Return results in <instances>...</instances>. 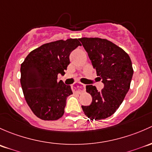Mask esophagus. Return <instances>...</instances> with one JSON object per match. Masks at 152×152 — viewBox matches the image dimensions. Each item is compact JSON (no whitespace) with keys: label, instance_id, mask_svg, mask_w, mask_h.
Returning <instances> with one entry per match:
<instances>
[{"label":"esophagus","instance_id":"1","mask_svg":"<svg viewBox=\"0 0 152 152\" xmlns=\"http://www.w3.org/2000/svg\"><path fill=\"white\" fill-rule=\"evenodd\" d=\"M72 91L74 92H77L78 94H80L82 92L85 91V86L82 83L76 84L72 86Z\"/></svg>","mask_w":152,"mask_h":152}]
</instances>
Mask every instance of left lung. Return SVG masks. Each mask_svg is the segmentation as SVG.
Masks as SVG:
<instances>
[{
  "instance_id": "1",
  "label": "left lung",
  "mask_w": 152,
  "mask_h": 152,
  "mask_svg": "<svg viewBox=\"0 0 152 152\" xmlns=\"http://www.w3.org/2000/svg\"><path fill=\"white\" fill-rule=\"evenodd\" d=\"M79 40L104 83L101 91L94 86H86L92 102L82 105L83 110L91 121L104 119L118 110L129 91L133 75L132 61L123 49L105 39L83 37Z\"/></svg>"
}]
</instances>
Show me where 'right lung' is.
Here are the masks:
<instances>
[{"label":"right lung","mask_w":152,"mask_h":152,"mask_svg":"<svg viewBox=\"0 0 152 152\" xmlns=\"http://www.w3.org/2000/svg\"><path fill=\"white\" fill-rule=\"evenodd\" d=\"M79 39L58 40L31 51L20 67V83L26 102L34 115L45 121L63 116L66 98L72 94L71 86L57 81L69 64V55Z\"/></svg>","instance_id":"1"}]
</instances>
